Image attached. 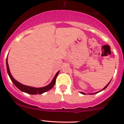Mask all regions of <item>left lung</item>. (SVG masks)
<instances>
[{
    "mask_svg": "<svg viewBox=\"0 0 124 124\" xmlns=\"http://www.w3.org/2000/svg\"><path fill=\"white\" fill-rule=\"evenodd\" d=\"M110 82H111V81H110V82H109V83H108V84H107V85H106V86H105V87H104V88L103 89H102V90H101V91H100V92H101V91H103V90H104L105 89H106V87H107V86H108V85H109V83H110ZM99 92V91H98V92H95V93H92V94H94V93H98V92ZM80 93H82V94H83V95H85V93H83V92H80Z\"/></svg>",
    "mask_w": 124,
    "mask_h": 124,
    "instance_id": "obj_1",
    "label": "left lung"
}]
</instances>
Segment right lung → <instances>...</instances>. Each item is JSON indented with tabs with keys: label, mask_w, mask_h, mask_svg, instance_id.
I'll list each match as a JSON object with an SVG mask.
<instances>
[{
	"label": "right lung",
	"mask_w": 124,
	"mask_h": 124,
	"mask_svg": "<svg viewBox=\"0 0 124 124\" xmlns=\"http://www.w3.org/2000/svg\"><path fill=\"white\" fill-rule=\"evenodd\" d=\"M7 58H8V57H7ZM7 71H8V74L9 76L11 81H12V82H13L14 84L15 85V86H16L17 88L19 89L21 91H22V92H26V93H29V94H32V95L42 94V93H44V92L50 90L54 86L55 83H56V77H57V75H58L59 72V71H58V72L56 73V74L55 75L54 77L53 78V80L52 81V82H51L48 85L45 86V87H39V88H37V87H31V86L24 85L21 84L20 83H19V82H17V80H16L13 78V77H12V75H11V72H10L9 68V66L8 63V59H7Z\"/></svg>",
	"instance_id": "right-lung-1"
}]
</instances>
